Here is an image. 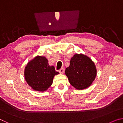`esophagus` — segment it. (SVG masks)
Masks as SVG:
<instances>
[{"label":"esophagus","mask_w":123,"mask_h":123,"mask_svg":"<svg viewBox=\"0 0 123 123\" xmlns=\"http://www.w3.org/2000/svg\"><path fill=\"white\" fill-rule=\"evenodd\" d=\"M64 69L63 68H61V69H60L59 70L60 73H61V74H63V73H64Z\"/></svg>","instance_id":"1"}]
</instances>
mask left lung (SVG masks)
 I'll return each mask as SVG.
<instances>
[{"instance_id": "obj_1", "label": "left lung", "mask_w": 123, "mask_h": 123, "mask_svg": "<svg viewBox=\"0 0 123 123\" xmlns=\"http://www.w3.org/2000/svg\"><path fill=\"white\" fill-rule=\"evenodd\" d=\"M65 73L70 84L77 89H85L90 86L97 75L95 64L91 59L83 54H75Z\"/></svg>"}]
</instances>
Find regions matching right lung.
Listing matches in <instances>:
<instances>
[{
  "label": "right lung",
  "mask_w": 123,
  "mask_h": 123,
  "mask_svg": "<svg viewBox=\"0 0 123 123\" xmlns=\"http://www.w3.org/2000/svg\"><path fill=\"white\" fill-rule=\"evenodd\" d=\"M59 73L50 66L44 56H37L27 64L24 70L26 81L35 91H44L52 85L54 76Z\"/></svg>",
  "instance_id": "1"
}]
</instances>
